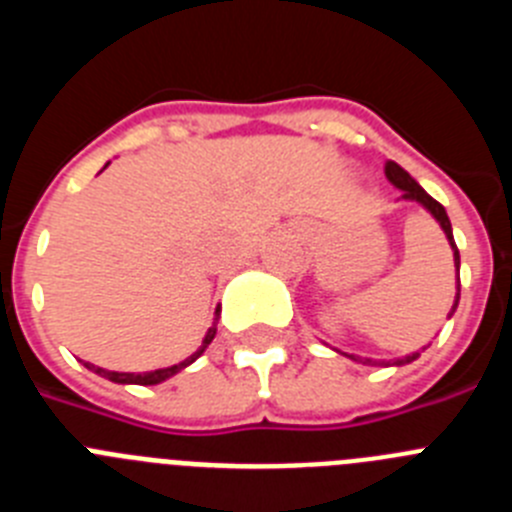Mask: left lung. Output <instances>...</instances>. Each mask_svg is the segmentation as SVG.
<instances>
[{"label": "left lung", "instance_id": "1", "mask_svg": "<svg viewBox=\"0 0 512 512\" xmlns=\"http://www.w3.org/2000/svg\"><path fill=\"white\" fill-rule=\"evenodd\" d=\"M384 174H387V179H390L392 184H395L397 189H402V200H410V202H418V205H423L425 210L431 212L433 217H436V223L441 225L443 228V233H446V238H449V243H451V251H454V264H456V274H459V248H456V243H454V233H451V220H449V215H446V210H443V205L441 202H436L431 197V194L425 192L423 187H420L418 182H415L413 176L408 174V171L402 169L400 164H395V161H387V164H384ZM459 282H456V300H454V307H451V312L449 315H454V310H456V305H459ZM351 359H354V356H351ZM418 359V354H408V356H402V359H395L392 361V364L395 366H402V364H410V361H415ZM354 361H359V359H354ZM364 364H377V361L374 359H364ZM384 364V361H382ZM390 366V364H387Z\"/></svg>", "mask_w": 512, "mask_h": 512}]
</instances>
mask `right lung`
<instances>
[{
    "instance_id": "add662e5",
    "label": "right lung",
    "mask_w": 512,
    "mask_h": 512,
    "mask_svg": "<svg viewBox=\"0 0 512 512\" xmlns=\"http://www.w3.org/2000/svg\"><path fill=\"white\" fill-rule=\"evenodd\" d=\"M217 318H220V307H217V310H215V320H212V325H210V328H207L205 338H202V346L197 348V351H194L192 356H187V359L179 361V364H174V366H166V369L133 374V372H110V369L94 366V364H89V361L84 366H87V369H92L94 374H99V377L110 379V382H117V384H146V387H148V384H161V382H166V379H169V377H174V374L182 372V369H187L189 364H194V361H197L202 354H205V348L210 346L212 338H215V333H217Z\"/></svg>"
}]
</instances>
